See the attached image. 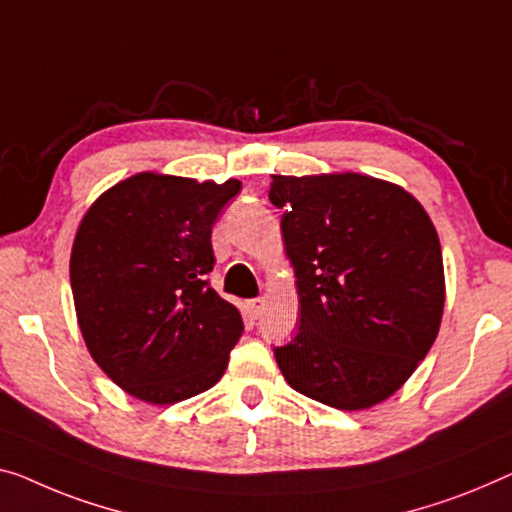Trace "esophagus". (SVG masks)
I'll return each mask as SVG.
<instances>
[{"instance_id":"obj_1","label":"esophagus","mask_w":512,"mask_h":512,"mask_svg":"<svg viewBox=\"0 0 512 512\" xmlns=\"http://www.w3.org/2000/svg\"><path fill=\"white\" fill-rule=\"evenodd\" d=\"M264 308H266V299H262V296H259V299H253V301H248V310H250V315H253L255 319H259V317H262V312H264Z\"/></svg>"}]
</instances>
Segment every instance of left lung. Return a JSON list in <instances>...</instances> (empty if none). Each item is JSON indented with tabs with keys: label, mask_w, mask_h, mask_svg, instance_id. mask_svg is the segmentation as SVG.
<instances>
[{
	"label": "left lung",
	"mask_w": 512,
	"mask_h": 512,
	"mask_svg": "<svg viewBox=\"0 0 512 512\" xmlns=\"http://www.w3.org/2000/svg\"><path fill=\"white\" fill-rule=\"evenodd\" d=\"M301 315L276 347L287 384L342 411L384 402L430 352L444 315V259L421 202L365 174H273Z\"/></svg>",
	"instance_id": "8db88e82"
}]
</instances>
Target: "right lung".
Masks as SVG:
<instances>
[{"label":"right lung","mask_w":512,"mask_h":512,"mask_svg":"<svg viewBox=\"0 0 512 512\" xmlns=\"http://www.w3.org/2000/svg\"><path fill=\"white\" fill-rule=\"evenodd\" d=\"M241 190L140 172L85 213L71 287L87 349L105 375L149 404H174L223 377L243 319L209 285L211 227Z\"/></svg>","instance_id":"right-lung-1"}]
</instances>
